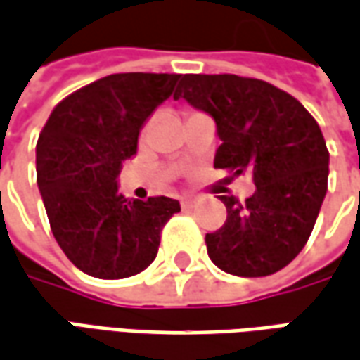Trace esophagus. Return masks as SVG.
Listing matches in <instances>:
<instances>
[{
	"label": "esophagus",
	"instance_id": "obj_1",
	"mask_svg": "<svg viewBox=\"0 0 360 360\" xmlns=\"http://www.w3.org/2000/svg\"><path fill=\"white\" fill-rule=\"evenodd\" d=\"M180 204H182V207H192V205L195 204V200L194 198H182V202H180Z\"/></svg>",
	"mask_w": 360,
	"mask_h": 360
}]
</instances>
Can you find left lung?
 Masks as SVG:
<instances>
[{"mask_svg": "<svg viewBox=\"0 0 360 360\" xmlns=\"http://www.w3.org/2000/svg\"><path fill=\"white\" fill-rule=\"evenodd\" d=\"M184 98L215 119L221 145L213 166L235 176L251 172L255 194L227 207L221 229L207 233V255L235 276H269L298 257L323 204L329 150L317 121L296 98L257 78L184 74Z\"/></svg>", "mask_w": 360, "mask_h": 360, "instance_id": "1", "label": "left lung"}]
</instances>
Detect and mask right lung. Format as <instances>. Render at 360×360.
Wrapping results in <instances>:
<instances>
[{"instance_id": "add662e5", "label": "right lung", "mask_w": 360, "mask_h": 360, "mask_svg": "<svg viewBox=\"0 0 360 360\" xmlns=\"http://www.w3.org/2000/svg\"><path fill=\"white\" fill-rule=\"evenodd\" d=\"M180 74H111L52 109L37 143V184L52 235L82 272L103 280L139 274L155 260L178 200H129L117 190L139 131L174 91Z\"/></svg>"}]
</instances>
